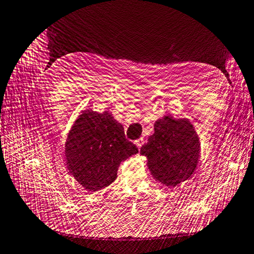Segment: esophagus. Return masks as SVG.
<instances>
[{"label":"esophagus","instance_id":"1","mask_svg":"<svg viewBox=\"0 0 254 254\" xmlns=\"http://www.w3.org/2000/svg\"><path fill=\"white\" fill-rule=\"evenodd\" d=\"M143 143V138H139V139H136L135 140V144L137 146V148H140Z\"/></svg>","mask_w":254,"mask_h":254}]
</instances>
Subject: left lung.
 Returning a JSON list of instances; mask_svg holds the SVG:
<instances>
[{
	"mask_svg": "<svg viewBox=\"0 0 254 254\" xmlns=\"http://www.w3.org/2000/svg\"><path fill=\"white\" fill-rule=\"evenodd\" d=\"M200 139L191 122L164 116L154 123V133L140 149L157 182L175 187L190 179L197 169Z\"/></svg>",
	"mask_w": 254,
	"mask_h": 254,
	"instance_id": "8db88e82",
	"label": "left lung"
}]
</instances>
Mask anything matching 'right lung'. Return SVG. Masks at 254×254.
<instances>
[{"label": "right lung", "mask_w": 254, "mask_h": 254, "mask_svg": "<svg viewBox=\"0 0 254 254\" xmlns=\"http://www.w3.org/2000/svg\"><path fill=\"white\" fill-rule=\"evenodd\" d=\"M138 149L125 136V128L110 112L83 111L64 142L69 172L86 190L98 191L117 178L121 162Z\"/></svg>", "instance_id": "add662e5"}]
</instances>
